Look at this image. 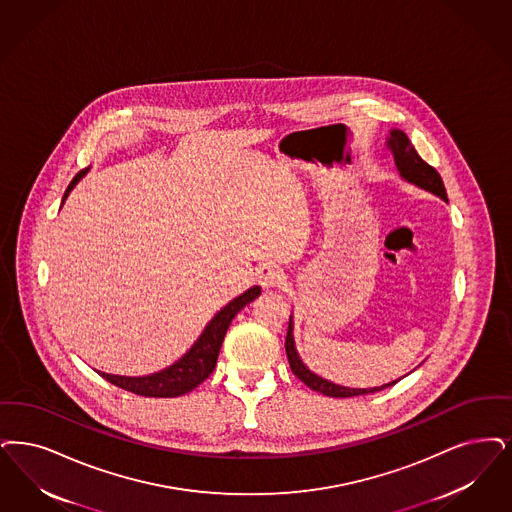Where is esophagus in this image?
<instances>
[{
	"label": "esophagus",
	"instance_id": "34e87169",
	"mask_svg": "<svg viewBox=\"0 0 512 512\" xmlns=\"http://www.w3.org/2000/svg\"><path fill=\"white\" fill-rule=\"evenodd\" d=\"M259 282L265 287L280 286L284 282V272L280 270V266L263 265L259 268Z\"/></svg>",
	"mask_w": 512,
	"mask_h": 512
}]
</instances>
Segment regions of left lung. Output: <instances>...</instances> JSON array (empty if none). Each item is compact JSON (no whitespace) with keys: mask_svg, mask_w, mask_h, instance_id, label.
<instances>
[{"mask_svg":"<svg viewBox=\"0 0 512 512\" xmlns=\"http://www.w3.org/2000/svg\"><path fill=\"white\" fill-rule=\"evenodd\" d=\"M389 146L392 148V152H394V160H396V165H398V169H400L404 179H408L409 183L417 184V186L429 190V192L436 194V196H440L442 200H448V194H446V188H444L440 173L417 154V150L413 148V144H411L408 135L404 131H400V129L390 131ZM286 352L289 368L295 373V377H299L307 385L308 389L316 390V392H320L324 396H331V398L362 396V394H369V392L387 389V387H392V385L398 383V381H392L389 385H383V387H377V389H348V387H339V385H333V383H329L326 379L318 377L316 373H312L301 362V358H299V354L295 350L291 318H289V324H287Z\"/></svg>","mask_w":512,"mask_h":512,"instance_id":"1","label":"left lung"}]
</instances>
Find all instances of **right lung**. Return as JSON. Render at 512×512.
Returning <instances> with one entry per match:
<instances>
[{
    "instance_id": "right-lung-1",
    "label": "right lung",
    "mask_w": 512,
    "mask_h": 512,
    "mask_svg": "<svg viewBox=\"0 0 512 512\" xmlns=\"http://www.w3.org/2000/svg\"><path fill=\"white\" fill-rule=\"evenodd\" d=\"M83 173H85V169H82L72 179V183L68 184L64 198L68 196L72 186L80 181ZM259 295H261V287L253 286L251 289H247L246 293H242L240 297H236L234 301H230L205 326L204 333L194 343V347L190 348L183 358L179 362H175L171 368L148 375V377H120V375H108V373H101V377H104L108 383H112L120 389L129 390L133 394H139V396H148V398L183 396L186 392L196 389L200 383H204L205 379L213 373L219 350H221L223 339H225L226 329L230 326L232 318Z\"/></svg>"
}]
</instances>
